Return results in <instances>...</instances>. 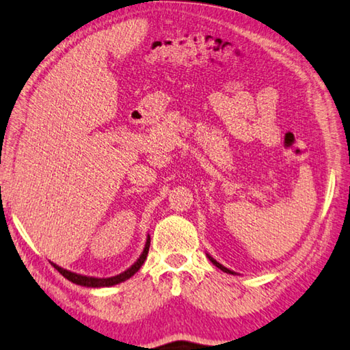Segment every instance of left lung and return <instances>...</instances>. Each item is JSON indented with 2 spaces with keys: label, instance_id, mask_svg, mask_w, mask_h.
<instances>
[{
  "label": "left lung",
  "instance_id": "obj_1",
  "mask_svg": "<svg viewBox=\"0 0 350 350\" xmlns=\"http://www.w3.org/2000/svg\"><path fill=\"white\" fill-rule=\"evenodd\" d=\"M210 258V262H212L215 266H216V268H219L221 271H224V273H229V274H235V273H232V271L230 269H227V268H224V266L223 265H219L218 262H216V260H213L212 257H208Z\"/></svg>",
  "mask_w": 350,
  "mask_h": 350
}]
</instances>
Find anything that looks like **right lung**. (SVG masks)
Wrapping results in <instances>:
<instances>
[{
  "label": "right lung",
  "mask_w": 350,
  "mask_h": 350,
  "mask_svg": "<svg viewBox=\"0 0 350 350\" xmlns=\"http://www.w3.org/2000/svg\"><path fill=\"white\" fill-rule=\"evenodd\" d=\"M149 245H151V238L148 237V241L145 245V251L140 255V258L137 260V262L131 266L129 269L124 271V273H121L115 277H109V279H98V277H87V275H81V274H76V273H71V271H66L64 268H60V266L54 265L53 266L55 269L59 271L60 274H62L65 279H68L70 282H73L76 285H82V286H92V288H98V286H112L116 284H121V282H124L129 279V277L134 275L138 269L142 268V265L145 263V260L148 257V251H149Z\"/></svg>",
  "instance_id": "1"
}]
</instances>
